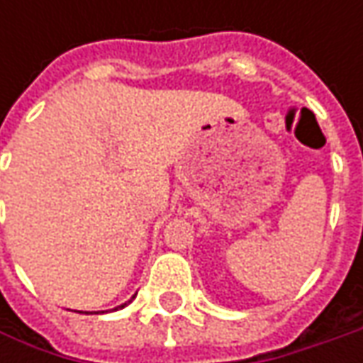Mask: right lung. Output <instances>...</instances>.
Here are the masks:
<instances>
[{"mask_svg":"<svg viewBox=\"0 0 363 363\" xmlns=\"http://www.w3.org/2000/svg\"><path fill=\"white\" fill-rule=\"evenodd\" d=\"M133 299H135V295H133L131 299L127 301V303H123V305H119V307H115V309H111V311H119V309H123V307H127V305H129V303H131ZM86 313H89V311H86ZM94 313H106V311H94Z\"/></svg>","mask_w":363,"mask_h":363,"instance_id":"1","label":"right lung"}]
</instances>
